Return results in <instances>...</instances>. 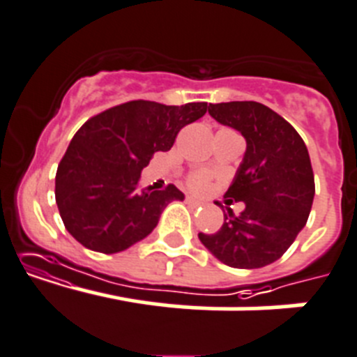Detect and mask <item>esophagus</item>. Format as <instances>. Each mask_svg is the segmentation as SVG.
I'll list each match as a JSON object with an SVG mask.
<instances>
[{
    "instance_id": "esophagus-1",
    "label": "esophagus",
    "mask_w": 357,
    "mask_h": 357,
    "mask_svg": "<svg viewBox=\"0 0 357 357\" xmlns=\"http://www.w3.org/2000/svg\"><path fill=\"white\" fill-rule=\"evenodd\" d=\"M185 202H188V205H191V206H202L203 205V203L199 202V199L191 198V196H188V198H185Z\"/></svg>"
}]
</instances>
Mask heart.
Instances as JSON below:
<instances>
[{
	"label": "heart",
	"mask_w": 357,
	"mask_h": 357,
	"mask_svg": "<svg viewBox=\"0 0 357 357\" xmlns=\"http://www.w3.org/2000/svg\"><path fill=\"white\" fill-rule=\"evenodd\" d=\"M189 188L196 192H203L208 188V173H195V175L189 178Z\"/></svg>",
	"instance_id": "b5f03b06"
}]
</instances>
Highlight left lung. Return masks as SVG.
Listing matches in <instances>:
<instances>
[{"label":"left lung","instance_id":"8db88e82","mask_svg":"<svg viewBox=\"0 0 357 357\" xmlns=\"http://www.w3.org/2000/svg\"><path fill=\"white\" fill-rule=\"evenodd\" d=\"M208 114L247 142L226 192L245 203V210L235 215L226 206L219 231L198 236L227 266H266L289 249L307 224L315 195L307 145L286 119L257 101L210 105Z\"/></svg>","mask_w":357,"mask_h":357}]
</instances>
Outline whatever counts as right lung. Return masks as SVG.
Wrapping results in <instances>:
<instances>
[{
	"mask_svg": "<svg viewBox=\"0 0 357 357\" xmlns=\"http://www.w3.org/2000/svg\"><path fill=\"white\" fill-rule=\"evenodd\" d=\"M205 114L206 103L137 100L91 117L71 138L56 173V203L68 233L103 254L130 249L151 235L162 210L182 202L184 192L175 185L140 189L142 169Z\"/></svg>",
	"mask_w": 357,
	"mask_h": 357,
	"instance_id": "1",
	"label": "right lung"
}]
</instances>
